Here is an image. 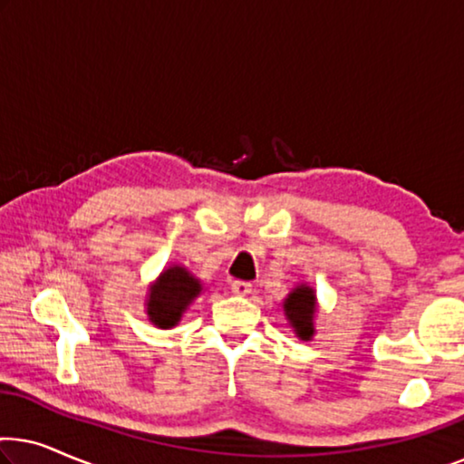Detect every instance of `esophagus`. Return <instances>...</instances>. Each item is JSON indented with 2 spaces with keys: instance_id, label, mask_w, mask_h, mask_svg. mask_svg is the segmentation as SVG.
<instances>
[{
  "instance_id": "1",
  "label": "esophagus",
  "mask_w": 464,
  "mask_h": 464,
  "mask_svg": "<svg viewBox=\"0 0 464 464\" xmlns=\"http://www.w3.org/2000/svg\"><path fill=\"white\" fill-rule=\"evenodd\" d=\"M251 289H253V283L249 281H232V294L249 295Z\"/></svg>"
}]
</instances>
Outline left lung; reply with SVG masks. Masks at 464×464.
I'll return each instance as SVG.
<instances>
[{
  "label": "left lung",
  "instance_id": "left-lung-1",
  "mask_svg": "<svg viewBox=\"0 0 464 464\" xmlns=\"http://www.w3.org/2000/svg\"><path fill=\"white\" fill-rule=\"evenodd\" d=\"M314 310H316V304H314L313 289L304 287V285L291 291L287 300H285V313H287V319L291 321V327L295 329L297 338L302 340L313 338Z\"/></svg>",
  "mask_w": 464,
  "mask_h": 464
}]
</instances>
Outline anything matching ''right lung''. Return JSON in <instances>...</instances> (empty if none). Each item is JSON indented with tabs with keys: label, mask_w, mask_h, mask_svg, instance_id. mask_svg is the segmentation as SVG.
I'll return each instance as SVG.
<instances>
[{
	"label": "right lung",
	"mask_w": 464,
	"mask_h": 464,
	"mask_svg": "<svg viewBox=\"0 0 464 464\" xmlns=\"http://www.w3.org/2000/svg\"><path fill=\"white\" fill-rule=\"evenodd\" d=\"M150 291V321L158 327L169 329L177 325L183 310H186L189 306V302L200 294V283L196 281L186 268L173 266V268L162 272L158 283Z\"/></svg>",
	"instance_id": "1"
}]
</instances>
